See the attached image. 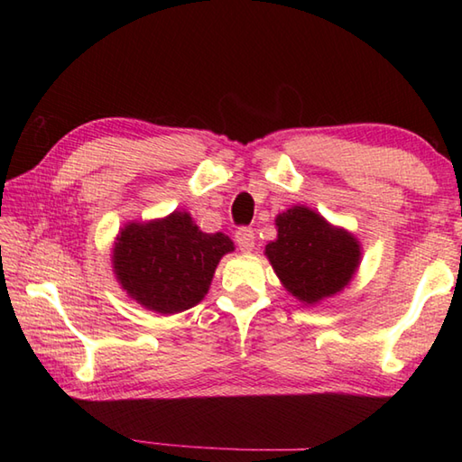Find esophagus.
<instances>
[{
  "instance_id": "34e87169",
  "label": "esophagus",
  "mask_w": 462,
  "mask_h": 462,
  "mask_svg": "<svg viewBox=\"0 0 462 462\" xmlns=\"http://www.w3.org/2000/svg\"><path fill=\"white\" fill-rule=\"evenodd\" d=\"M234 238H236V244L242 252H252L254 244H256V234H254L252 228H246V226H244V228H238L236 236Z\"/></svg>"
}]
</instances>
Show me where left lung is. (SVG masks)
Listing matches in <instances>:
<instances>
[{
    "label": "left lung",
    "instance_id": "8db88e82",
    "mask_svg": "<svg viewBox=\"0 0 462 462\" xmlns=\"http://www.w3.org/2000/svg\"><path fill=\"white\" fill-rule=\"evenodd\" d=\"M278 238L266 246L273 272L293 298L318 303L347 286L359 268L357 238L306 206L278 214Z\"/></svg>",
    "mask_w": 462,
    "mask_h": 462
}]
</instances>
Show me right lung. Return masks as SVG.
Returning a JSON list of instances; mask_svg holds the SVG:
<instances>
[{
	"label": "right lung",
	"instance_id": "1",
	"mask_svg": "<svg viewBox=\"0 0 462 462\" xmlns=\"http://www.w3.org/2000/svg\"><path fill=\"white\" fill-rule=\"evenodd\" d=\"M234 244L222 232L204 234L189 212L129 222L116 236V282L143 308L171 316L194 308L208 293L214 270Z\"/></svg>",
	"mask_w": 462,
	"mask_h": 462
}]
</instances>
